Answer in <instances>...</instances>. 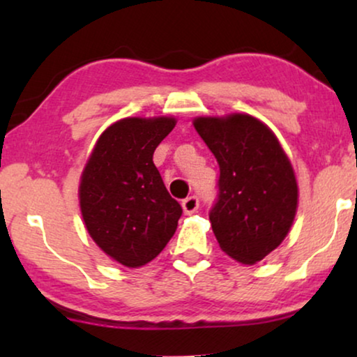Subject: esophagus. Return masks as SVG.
I'll list each match as a JSON object with an SVG mask.
<instances>
[{
	"mask_svg": "<svg viewBox=\"0 0 357 357\" xmlns=\"http://www.w3.org/2000/svg\"><path fill=\"white\" fill-rule=\"evenodd\" d=\"M182 208H183V213L185 214H193L198 211L199 208V199L198 197H188L185 198L182 202Z\"/></svg>",
	"mask_w": 357,
	"mask_h": 357,
	"instance_id": "34e87169",
	"label": "esophagus"
}]
</instances>
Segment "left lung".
<instances>
[{
  "mask_svg": "<svg viewBox=\"0 0 357 357\" xmlns=\"http://www.w3.org/2000/svg\"><path fill=\"white\" fill-rule=\"evenodd\" d=\"M193 125L221 172L209 211L214 236L229 257L253 265L292 226L299 197L294 170L273 131L255 116H199Z\"/></svg>",
  "mask_w": 357,
  "mask_h": 357,
  "instance_id": "1",
  "label": "left lung"
}]
</instances>
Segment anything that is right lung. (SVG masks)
<instances>
[{
  "mask_svg": "<svg viewBox=\"0 0 357 357\" xmlns=\"http://www.w3.org/2000/svg\"><path fill=\"white\" fill-rule=\"evenodd\" d=\"M175 123L170 116L116 121L97 139L82 172L79 204L87 232L128 268L154 260L182 216L153 162L155 148Z\"/></svg>",
  "mask_w": 357,
  "mask_h": 357,
  "instance_id": "1",
  "label": "right lung"
}]
</instances>
